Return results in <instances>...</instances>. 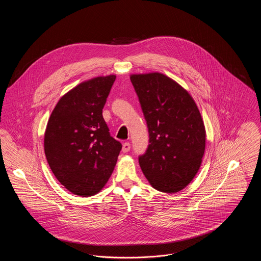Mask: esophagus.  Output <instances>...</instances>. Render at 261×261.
<instances>
[{"mask_svg": "<svg viewBox=\"0 0 261 261\" xmlns=\"http://www.w3.org/2000/svg\"><path fill=\"white\" fill-rule=\"evenodd\" d=\"M131 149V145H130V143H128V142H125L124 144L122 145V151L123 152H127V151H129Z\"/></svg>", "mask_w": 261, "mask_h": 261, "instance_id": "esophagus-1", "label": "esophagus"}]
</instances>
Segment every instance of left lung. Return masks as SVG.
<instances>
[{
    "label": "left lung",
    "mask_w": 261,
    "mask_h": 261,
    "mask_svg": "<svg viewBox=\"0 0 261 261\" xmlns=\"http://www.w3.org/2000/svg\"><path fill=\"white\" fill-rule=\"evenodd\" d=\"M130 80L149 130L139 156L149 184L163 193L183 190L194 179L205 149V129L191 95L166 75L132 74Z\"/></svg>",
    "instance_id": "left-lung-1"
}]
</instances>
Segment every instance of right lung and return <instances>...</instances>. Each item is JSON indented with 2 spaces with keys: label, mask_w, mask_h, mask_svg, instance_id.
Listing matches in <instances>:
<instances>
[{
  "label": "right lung",
  "mask_w": 261,
  "mask_h": 261,
  "mask_svg": "<svg viewBox=\"0 0 261 261\" xmlns=\"http://www.w3.org/2000/svg\"><path fill=\"white\" fill-rule=\"evenodd\" d=\"M115 78L99 76L77 85L59 100L47 124L44 148L50 169L77 196L99 193L122 148L102 117Z\"/></svg>",
  "instance_id": "add662e5"
}]
</instances>
